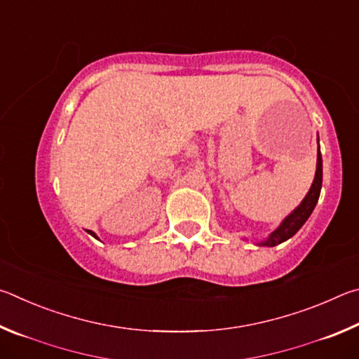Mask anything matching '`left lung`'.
Returning <instances> with one entry per match:
<instances>
[{
  "label": "left lung",
  "instance_id": "obj_1",
  "mask_svg": "<svg viewBox=\"0 0 359 359\" xmlns=\"http://www.w3.org/2000/svg\"><path fill=\"white\" fill-rule=\"evenodd\" d=\"M321 182H323V163H321V154H320V147H318L317 172H315L313 184L311 187V190H309L307 196L304 198V201L299 204V208H297L294 212H291V214L285 218L280 226H278L266 241L261 242L259 245L276 247L278 244H282V242H285L287 239H290L291 236H294L297 231L301 229V226L307 222V218L311 217L312 210L315 209V205H317V203H318L320 191H321Z\"/></svg>",
  "mask_w": 359,
  "mask_h": 359
}]
</instances>
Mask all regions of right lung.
Wrapping results in <instances>:
<instances>
[{
	"mask_svg": "<svg viewBox=\"0 0 359 359\" xmlns=\"http://www.w3.org/2000/svg\"><path fill=\"white\" fill-rule=\"evenodd\" d=\"M87 231H88V229H87ZM88 233H90V234H92V236H93V238H96V234L93 233V231H88Z\"/></svg>",
	"mask_w": 359,
	"mask_h": 359,
	"instance_id": "right-lung-1",
	"label": "right lung"
}]
</instances>
